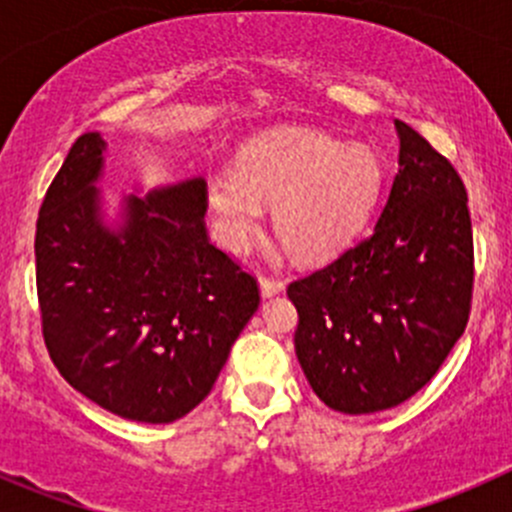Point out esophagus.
Wrapping results in <instances>:
<instances>
[{
  "label": "esophagus",
  "instance_id": "obj_1",
  "mask_svg": "<svg viewBox=\"0 0 512 512\" xmlns=\"http://www.w3.org/2000/svg\"><path fill=\"white\" fill-rule=\"evenodd\" d=\"M282 289H285V282L277 280V277H260L262 297H272V294L282 292Z\"/></svg>",
  "mask_w": 512,
  "mask_h": 512
}]
</instances>
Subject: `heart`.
<instances>
[{"label": "heart", "mask_w": 512, "mask_h": 512, "mask_svg": "<svg viewBox=\"0 0 512 512\" xmlns=\"http://www.w3.org/2000/svg\"><path fill=\"white\" fill-rule=\"evenodd\" d=\"M381 188V163L366 146H342L309 128L252 141L235 168L205 180L218 240L245 252L275 205V232L304 260L329 257L359 230Z\"/></svg>", "instance_id": "1"}]
</instances>
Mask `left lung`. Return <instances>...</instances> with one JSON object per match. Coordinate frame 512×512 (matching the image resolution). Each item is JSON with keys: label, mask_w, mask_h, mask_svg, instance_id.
<instances>
[{"label": "left lung", "mask_w": 512, "mask_h": 512, "mask_svg": "<svg viewBox=\"0 0 512 512\" xmlns=\"http://www.w3.org/2000/svg\"><path fill=\"white\" fill-rule=\"evenodd\" d=\"M396 133L399 173L369 235L287 287L304 376L342 414L411 399L441 369L471 314L466 185L421 133L404 121Z\"/></svg>", "instance_id": "8db88e82"}]
</instances>
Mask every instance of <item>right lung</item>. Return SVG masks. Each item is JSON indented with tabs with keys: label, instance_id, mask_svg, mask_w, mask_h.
<instances>
[{
	"label": "right lung",
	"instance_id": "right-lung-1",
	"mask_svg": "<svg viewBox=\"0 0 512 512\" xmlns=\"http://www.w3.org/2000/svg\"><path fill=\"white\" fill-rule=\"evenodd\" d=\"M103 138L84 133L36 220V294L51 361L76 391L141 423L178 421L213 389L260 307L250 272L210 242L205 180L126 200L108 230L94 183Z\"/></svg>",
	"mask_w": 512,
	"mask_h": 512
}]
</instances>
